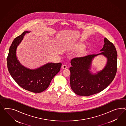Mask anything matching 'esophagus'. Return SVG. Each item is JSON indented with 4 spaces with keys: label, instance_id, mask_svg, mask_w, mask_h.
Listing matches in <instances>:
<instances>
[{
    "label": "esophagus",
    "instance_id": "34e87169",
    "mask_svg": "<svg viewBox=\"0 0 126 126\" xmlns=\"http://www.w3.org/2000/svg\"><path fill=\"white\" fill-rule=\"evenodd\" d=\"M62 68L63 69H66V68H67V65H65V64L62 65Z\"/></svg>",
    "mask_w": 126,
    "mask_h": 126
}]
</instances>
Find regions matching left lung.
I'll return each instance as SVG.
<instances>
[{"label": "left lung", "instance_id": "1", "mask_svg": "<svg viewBox=\"0 0 126 126\" xmlns=\"http://www.w3.org/2000/svg\"><path fill=\"white\" fill-rule=\"evenodd\" d=\"M104 42L100 53L72 59V66L69 69L70 82L72 90L76 94L89 96L97 94L106 88L115 78L117 71L116 50L114 44L106 38ZM99 54L108 58L107 64L100 72L94 75L89 71L92 60Z\"/></svg>", "mask_w": 126, "mask_h": 126}]
</instances>
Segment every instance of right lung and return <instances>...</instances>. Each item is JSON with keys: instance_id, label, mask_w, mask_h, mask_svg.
Instances as JSON below:
<instances>
[{"instance_id": "add662e5", "label": "right lung", "mask_w": 126, "mask_h": 126, "mask_svg": "<svg viewBox=\"0 0 126 126\" xmlns=\"http://www.w3.org/2000/svg\"><path fill=\"white\" fill-rule=\"evenodd\" d=\"M28 32L25 31L14 39L7 56V67L10 75L20 87L30 92L39 93L48 88L52 79L60 72L62 64L49 63L36 70H30L21 65L16 58V48L24 35Z\"/></svg>"}]
</instances>
